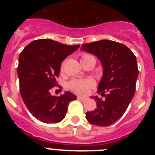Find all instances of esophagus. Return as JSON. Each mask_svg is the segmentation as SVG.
Returning a JSON list of instances; mask_svg holds the SVG:
<instances>
[{"mask_svg": "<svg viewBox=\"0 0 155 155\" xmlns=\"http://www.w3.org/2000/svg\"><path fill=\"white\" fill-rule=\"evenodd\" d=\"M78 98L80 100H82V101H84V100L87 99V97H83V96H78Z\"/></svg>", "mask_w": 155, "mask_h": 155, "instance_id": "1", "label": "esophagus"}]
</instances>
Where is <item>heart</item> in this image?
Returning <instances> with one entry per match:
<instances>
[{
  "label": "heart",
  "mask_w": 155,
  "mask_h": 155,
  "mask_svg": "<svg viewBox=\"0 0 155 155\" xmlns=\"http://www.w3.org/2000/svg\"><path fill=\"white\" fill-rule=\"evenodd\" d=\"M89 57H92L88 54H84L81 57V61L85 60ZM93 85V82L91 80H73L69 83V87L73 91L78 94H85L88 88Z\"/></svg>",
  "instance_id": "heart-1"
}]
</instances>
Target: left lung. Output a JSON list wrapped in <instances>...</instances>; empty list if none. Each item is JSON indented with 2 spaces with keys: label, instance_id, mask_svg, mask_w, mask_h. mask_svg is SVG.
Returning <instances> with one entry per match:
<instances>
[{
  "label": "left lung",
  "instance_id": "1",
  "mask_svg": "<svg viewBox=\"0 0 155 155\" xmlns=\"http://www.w3.org/2000/svg\"><path fill=\"white\" fill-rule=\"evenodd\" d=\"M81 50L97 57L103 68L98 93L105 99L91 97L97 109L86 113L85 117L93 125L108 127L124 114L134 97L138 77L136 57L125 45L107 39L85 43Z\"/></svg>",
  "mask_w": 155,
  "mask_h": 155
}]
</instances>
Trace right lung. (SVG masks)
Returning <instances> with one entry per match:
<instances>
[{"mask_svg":"<svg viewBox=\"0 0 155 155\" xmlns=\"http://www.w3.org/2000/svg\"><path fill=\"white\" fill-rule=\"evenodd\" d=\"M80 45L68 46L49 39L34 40L24 48L18 60V75L20 93L31 115L45 124L64 120L68 104L77 98L65 91L61 96L50 94L57 83L61 63Z\"/></svg>","mask_w":155,"mask_h":155,"instance_id":"1","label":"right lung"}]
</instances>
